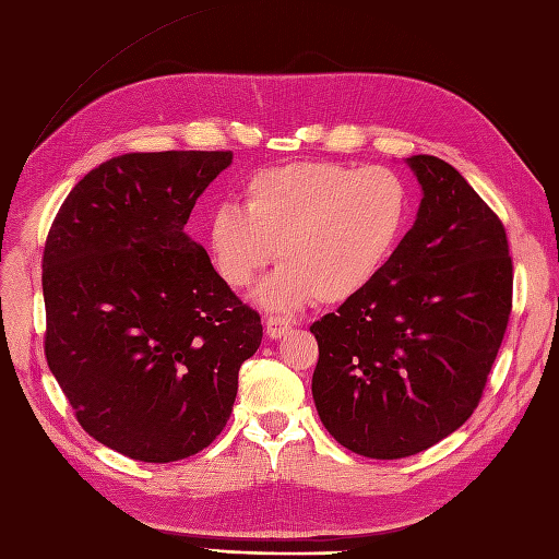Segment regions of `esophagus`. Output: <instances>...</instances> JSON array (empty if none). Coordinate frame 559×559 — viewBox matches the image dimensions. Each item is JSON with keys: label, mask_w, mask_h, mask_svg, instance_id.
Masks as SVG:
<instances>
[{"label": "esophagus", "mask_w": 559, "mask_h": 559, "mask_svg": "<svg viewBox=\"0 0 559 559\" xmlns=\"http://www.w3.org/2000/svg\"><path fill=\"white\" fill-rule=\"evenodd\" d=\"M289 329H292V322L289 320H284V317H275V314H270L267 320H265V334L270 336V338H282V336H286L289 334Z\"/></svg>", "instance_id": "34e87169"}]
</instances>
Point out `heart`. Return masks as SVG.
Listing matches in <instances>:
<instances>
[{
    "mask_svg": "<svg viewBox=\"0 0 559 559\" xmlns=\"http://www.w3.org/2000/svg\"><path fill=\"white\" fill-rule=\"evenodd\" d=\"M406 180L388 167L294 162L255 171L245 204L218 206L206 242L218 277L245 289L275 259L259 306L292 312L317 298L343 304L381 275L409 223Z\"/></svg>",
    "mask_w": 559,
    "mask_h": 559,
    "instance_id": "b5f03b06",
    "label": "heart"
}]
</instances>
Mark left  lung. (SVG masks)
<instances>
[{
	"mask_svg": "<svg viewBox=\"0 0 559 559\" xmlns=\"http://www.w3.org/2000/svg\"><path fill=\"white\" fill-rule=\"evenodd\" d=\"M406 164L424 192L412 230L365 292L310 326L317 414L338 444L381 461L414 456L471 418L512 308L499 216L444 159Z\"/></svg>",
	"mask_w": 559,
	"mask_h": 559,
	"instance_id": "obj_1",
	"label": "left lung"
}]
</instances>
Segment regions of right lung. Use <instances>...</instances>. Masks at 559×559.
Masks as SVG:
<instances>
[{
	"label": "right lung",
	"mask_w": 559,
	"mask_h": 559,
	"mask_svg": "<svg viewBox=\"0 0 559 559\" xmlns=\"http://www.w3.org/2000/svg\"><path fill=\"white\" fill-rule=\"evenodd\" d=\"M233 153L169 150L103 162L70 190L41 261L49 369L80 426L119 454L171 463L228 424L259 312L186 233Z\"/></svg>",
	"instance_id": "1"
}]
</instances>
